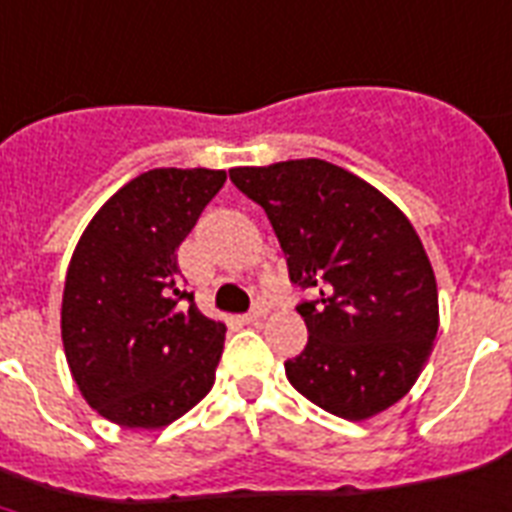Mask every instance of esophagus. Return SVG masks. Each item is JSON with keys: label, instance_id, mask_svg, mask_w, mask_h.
Returning <instances> with one entry per match:
<instances>
[{"label": "esophagus", "instance_id": "obj_1", "mask_svg": "<svg viewBox=\"0 0 512 512\" xmlns=\"http://www.w3.org/2000/svg\"><path fill=\"white\" fill-rule=\"evenodd\" d=\"M265 313H268L265 311V305H255V308L244 316V321H247V324H260V321L265 319Z\"/></svg>", "mask_w": 512, "mask_h": 512}]
</instances>
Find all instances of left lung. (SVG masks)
<instances>
[{
  "label": "left lung",
  "mask_w": 512,
  "mask_h": 512,
  "mask_svg": "<svg viewBox=\"0 0 512 512\" xmlns=\"http://www.w3.org/2000/svg\"><path fill=\"white\" fill-rule=\"evenodd\" d=\"M287 257L308 345L287 380L342 420H369L404 398L438 332V289L420 236L374 185L324 159L236 167Z\"/></svg>",
  "instance_id": "left-lung-1"
}]
</instances>
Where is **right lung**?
<instances>
[{
  "label": "right lung",
  "mask_w": 512,
  "mask_h": 512,
  "mask_svg": "<svg viewBox=\"0 0 512 512\" xmlns=\"http://www.w3.org/2000/svg\"><path fill=\"white\" fill-rule=\"evenodd\" d=\"M223 170H148L98 209L76 244L60 335L84 401L122 428H164L215 385L225 324L183 289L177 247Z\"/></svg>",
  "instance_id": "right-lung-1"
}]
</instances>
